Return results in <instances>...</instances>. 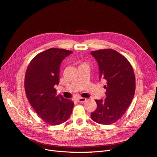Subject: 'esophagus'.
Returning a JSON list of instances; mask_svg holds the SVG:
<instances>
[{
    "label": "esophagus",
    "mask_w": 157,
    "mask_h": 157,
    "mask_svg": "<svg viewBox=\"0 0 157 157\" xmlns=\"http://www.w3.org/2000/svg\"><path fill=\"white\" fill-rule=\"evenodd\" d=\"M77 100L80 103H83L84 101H85L86 100V98H78Z\"/></svg>",
    "instance_id": "obj_1"
}]
</instances>
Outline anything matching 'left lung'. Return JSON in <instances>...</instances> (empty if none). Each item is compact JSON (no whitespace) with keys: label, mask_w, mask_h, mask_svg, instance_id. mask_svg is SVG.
<instances>
[{"label":"left lung","mask_w":157,"mask_h":157,"mask_svg":"<svg viewBox=\"0 0 157 157\" xmlns=\"http://www.w3.org/2000/svg\"><path fill=\"white\" fill-rule=\"evenodd\" d=\"M90 54L98 63L99 79L107 83L106 98L96 100L97 108L90 117L98 124H112L124 115L135 96V74L128 60L116 50H100Z\"/></svg>","instance_id":"8db88e82"}]
</instances>
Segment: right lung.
I'll return each instance as SVG.
<instances>
[{"label":"right lung","mask_w":157,"mask_h":157,"mask_svg":"<svg viewBox=\"0 0 157 157\" xmlns=\"http://www.w3.org/2000/svg\"><path fill=\"white\" fill-rule=\"evenodd\" d=\"M72 53L50 48L37 55L27 68L25 89L28 100L39 117L52 125L64 123L72 112L74 102L57 96L54 89L59 84L61 64Z\"/></svg>","instance_id":"add662e5"}]
</instances>
